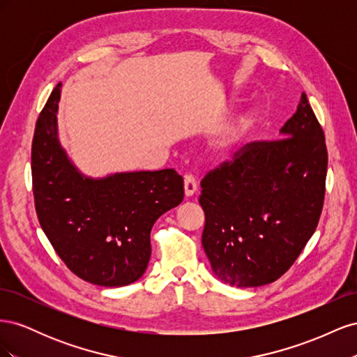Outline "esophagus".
Returning <instances> with one entry per match:
<instances>
[{
    "label": "esophagus",
    "mask_w": 357,
    "mask_h": 357,
    "mask_svg": "<svg viewBox=\"0 0 357 357\" xmlns=\"http://www.w3.org/2000/svg\"><path fill=\"white\" fill-rule=\"evenodd\" d=\"M197 190H198V185H197L195 177H193L192 174H186L185 176V195L192 197Z\"/></svg>",
    "instance_id": "esophagus-1"
}]
</instances>
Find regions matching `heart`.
Masks as SVG:
<instances>
[{
    "label": "heart",
    "mask_w": 357,
    "mask_h": 357,
    "mask_svg": "<svg viewBox=\"0 0 357 357\" xmlns=\"http://www.w3.org/2000/svg\"><path fill=\"white\" fill-rule=\"evenodd\" d=\"M250 119H243L238 123H235L229 128H226L223 132H220L218 135V138L214 139V146L215 149L219 150L222 153H228L231 152V149L238 143V139L241 138V135L244 134L245 129L250 125Z\"/></svg>",
    "instance_id": "obj_1"
}]
</instances>
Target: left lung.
Instances as JSON below:
<instances>
[{"instance_id":"obj_1","label":"left lung","mask_w":357,"mask_h":357,"mask_svg":"<svg viewBox=\"0 0 357 357\" xmlns=\"http://www.w3.org/2000/svg\"><path fill=\"white\" fill-rule=\"evenodd\" d=\"M280 132L283 138L247 143L201 181L204 252L231 286L275 282L317 228L328 149L305 93Z\"/></svg>"}]
</instances>
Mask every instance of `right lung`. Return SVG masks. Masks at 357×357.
Returning <instances> with one entry per match:
<instances>
[{
    "label": "right lung",
    "instance_id": "add662e5",
    "mask_svg": "<svg viewBox=\"0 0 357 357\" xmlns=\"http://www.w3.org/2000/svg\"><path fill=\"white\" fill-rule=\"evenodd\" d=\"M61 83L37 119L31 149L32 193L43 231L62 262L84 282L134 283L146 271L150 231L185 197L176 169L83 177L61 149L56 112Z\"/></svg>",
    "mask_w": 357,
    "mask_h": 357
}]
</instances>
